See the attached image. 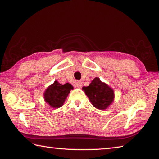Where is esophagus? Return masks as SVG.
Here are the masks:
<instances>
[{"label":"esophagus","instance_id":"34e87169","mask_svg":"<svg viewBox=\"0 0 159 159\" xmlns=\"http://www.w3.org/2000/svg\"><path fill=\"white\" fill-rule=\"evenodd\" d=\"M74 85H75V87H77V88H80L82 87V85H83L82 82L76 81V83H74Z\"/></svg>","mask_w":159,"mask_h":159}]
</instances>
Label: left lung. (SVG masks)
Listing matches in <instances>:
<instances>
[{
    "label": "left lung",
    "mask_w": 159,
    "mask_h": 159,
    "mask_svg": "<svg viewBox=\"0 0 159 159\" xmlns=\"http://www.w3.org/2000/svg\"><path fill=\"white\" fill-rule=\"evenodd\" d=\"M82 89L93 106L99 110L107 109L114 100V90L107 83L102 82L98 77H95L89 85L84 86Z\"/></svg>",
    "instance_id": "obj_1"
}]
</instances>
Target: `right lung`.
Wrapping results in <instances>:
<instances>
[{
  "label": "right lung",
  "mask_w": 159,
  "mask_h": 159,
  "mask_svg": "<svg viewBox=\"0 0 159 159\" xmlns=\"http://www.w3.org/2000/svg\"><path fill=\"white\" fill-rule=\"evenodd\" d=\"M73 89L74 87L69 83L61 85L57 80H55V82L48 86L45 90L44 100L52 108H60L64 104L70 91Z\"/></svg>",
  "instance_id": "1"
}]
</instances>
